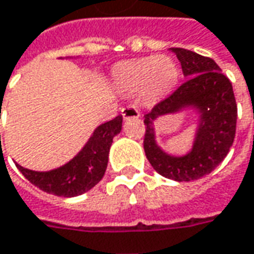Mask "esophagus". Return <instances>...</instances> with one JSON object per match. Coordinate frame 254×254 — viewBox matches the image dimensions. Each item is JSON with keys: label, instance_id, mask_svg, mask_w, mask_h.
<instances>
[{"label": "esophagus", "instance_id": "34e87169", "mask_svg": "<svg viewBox=\"0 0 254 254\" xmlns=\"http://www.w3.org/2000/svg\"><path fill=\"white\" fill-rule=\"evenodd\" d=\"M122 117H124V120H132V118H139L140 117V113H139V110L133 107V105H127L125 108H122Z\"/></svg>", "mask_w": 254, "mask_h": 254}]
</instances>
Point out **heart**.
<instances>
[{
	"label": "heart",
	"mask_w": 254,
	"mask_h": 254,
	"mask_svg": "<svg viewBox=\"0 0 254 254\" xmlns=\"http://www.w3.org/2000/svg\"><path fill=\"white\" fill-rule=\"evenodd\" d=\"M113 83L124 93H140L144 101L154 103L168 96L179 80V69L165 55L146 57L114 65Z\"/></svg>",
	"instance_id": "heart-1"
}]
</instances>
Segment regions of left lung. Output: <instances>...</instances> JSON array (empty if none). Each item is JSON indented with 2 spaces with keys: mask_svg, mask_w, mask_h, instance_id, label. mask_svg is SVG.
Returning <instances> with one entry per match:
<instances>
[{
  "mask_svg": "<svg viewBox=\"0 0 254 254\" xmlns=\"http://www.w3.org/2000/svg\"><path fill=\"white\" fill-rule=\"evenodd\" d=\"M182 65L186 82L144 115V151L151 167L163 177L189 182L200 179L221 163L234 143L236 101L232 84L208 57L185 48H172ZM192 111L198 115L192 149L175 156L163 150L155 139L154 122L165 115Z\"/></svg>",
  "mask_w": 254,
  "mask_h": 254,
  "instance_id": "obj_1",
  "label": "left lung"
}]
</instances>
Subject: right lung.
I'll use <instances>...</instances> for the list:
<instances>
[{
    "instance_id": "obj_1",
    "label": "right lung",
    "mask_w": 254,
    "mask_h": 254,
    "mask_svg": "<svg viewBox=\"0 0 254 254\" xmlns=\"http://www.w3.org/2000/svg\"><path fill=\"white\" fill-rule=\"evenodd\" d=\"M122 129V117L98 125L82 150L68 163L51 171H33L16 163L18 170L33 185L62 197L83 194L103 179L113 139ZM1 137V136H0Z\"/></svg>"
}]
</instances>
